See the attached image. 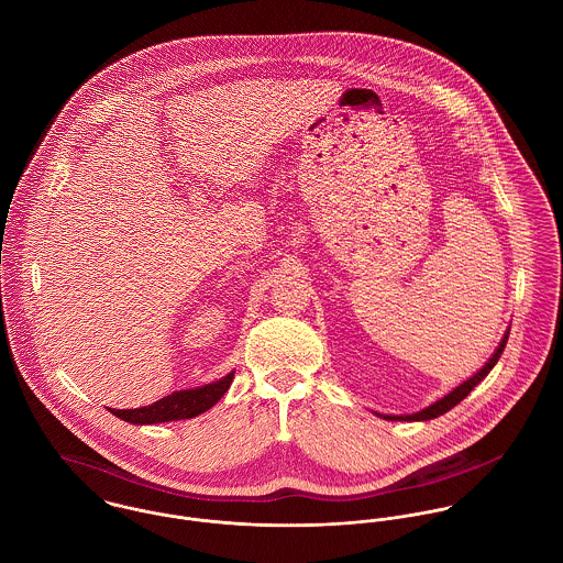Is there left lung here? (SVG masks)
Returning <instances> with one entry per match:
<instances>
[{"label":"left lung","mask_w":563,"mask_h":563,"mask_svg":"<svg viewBox=\"0 0 563 563\" xmlns=\"http://www.w3.org/2000/svg\"><path fill=\"white\" fill-rule=\"evenodd\" d=\"M507 338H509V327H507V331L503 333V338H500V342H498L496 351L492 353V357L483 364L482 368H479L473 377H468L464 384H460L457 388H453L449 395H444L442 399H438V401L431 402V405H427L424 409L413 411V413H397V416H395V413H379V411H373V413H375V416H379V418H384V420H405V422L431 420V418H438V416L446 413V411H449V409H453L457 402L464 401V399L471 395V390H473L475 386H479L483 379L487 377V373L496 366V362L500 360V355H503V351H505Z\"/></svg>","instance_id":"left-lung-1"}]
</instances>
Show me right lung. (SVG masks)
<instances>
[{
	"label": "right lung",
	"instance_id": "add662e5",
	"mask_svg": "<svg viewBox=\"0 0 563 563\" xmlns=\"http://www.w3.org/2000/svg\"><path fill=\"white\" fill-rule=\"evenodd\" d=\"M234 373L236 371H232L225 377H221L212 384H206V386L173 393L161 401L139 407V409H110V411L117 418L132 422V424H156V422L195 418L221 401V397L230 390V386L234 382Z\"/></svg>",
	"mask_w": 563,
	"mask_h": 563
}]
</instances>
